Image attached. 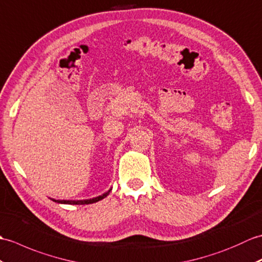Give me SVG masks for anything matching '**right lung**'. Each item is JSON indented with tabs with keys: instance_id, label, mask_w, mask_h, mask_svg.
Returning a JSON list of instances; mask_svg holds the SVG:
<instances>
[{
	"instance_id": "1",
	"label": "right lung",
	"mask_w": 262,
	"mask_h": 262,
	"mask_svg": "<svg viewBox=\"0 0 262 262\" xmlns=\"http://www.w3.org/2000/svg\"><path fill=\"white\" fill-rule=\"evenodd\" d=\"M110 191L111 189L107 190L106 193H104L101 196H97L94 197V199H91V200H82V201H56V200H52L56 203H60V204H71V205H85V204H92V203H96L98 201H101L103 199H105V197L110 194Z\"/></svg>"
}]
</instances>
